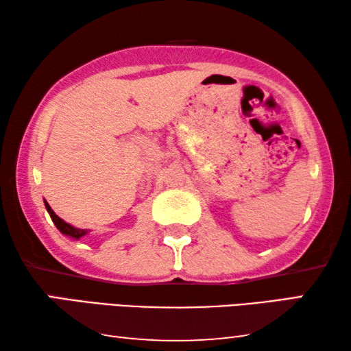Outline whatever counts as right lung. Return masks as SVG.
Wrapping results in <instances>:
<instances>
[{"label":"right lung","instance_id":"right-lung-1","mask_svg":"<svg viewBox=\"0 0 351 351\" xmlns=\"http://www.w3.org/2000/svg\"><path fill=\"white\" fill-rule=\"evenodd\" d=\"M45 206H46L47 212H49V215H51V218H52V221H54V224L57 226V229L60 230L62 234H64V235H69V237H74V239H80V237H83L85 234H88V230H86V229H77V228H73V226H71V224L64 223L60 217H57V215H56V212L51 209V206L47 204L46 201H45Z\"/></svg>","mask_w":351,"mask_h":351}]
</instances>
